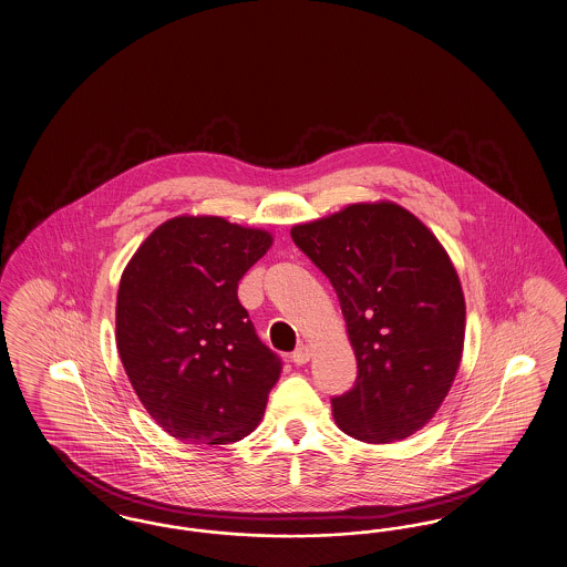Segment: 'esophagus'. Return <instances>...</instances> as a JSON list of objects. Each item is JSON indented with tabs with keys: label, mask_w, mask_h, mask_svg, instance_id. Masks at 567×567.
Wrapping results in <instances>:
<instances>
[{
	"label": "esophagus",
	"mask_w": 567,
	"mask_h": 567,
	"mask_svg": "<svg viewBox=\"0 0 567 567\" xmlns=\"http://www.w3.org/2000/svg\"><path fill=\"white\" fill-rule=\"evenodd\" d=\"M310 349L308 347H297L296 351L291 352V361L296 363V365H303V363H308L310 361Z\"/></svg>",
	"instance_id": "obj_1"
}]
</instances>
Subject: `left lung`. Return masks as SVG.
Masks as SVG:
<instances>
[{
  "label": "left lung",
  "mask_w": 567,
  "mask_h": 567,
  "mask_svg": "<svg viewBox=\"0 0 567 567\" xmlns=\"http://www.w3.org/2000/svg\"><path fill=\"white\" fill-rule=\"evenodd\" d=\"M291 238L336 289L357 357L352 389L331 398L336 423L374 444L419 432L463 352L465 301L446 250L391 202L352 204Z\"/></svg>",
  "instance_id": "obj_1"
}]
</instances>
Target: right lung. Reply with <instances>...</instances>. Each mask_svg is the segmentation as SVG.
<instances>
[{
    "mask_svg": "<svg viewBox=\"0 0 567 567\" xmlns=\"http://www.w3.org/2000/svg\"><path fill=\"white\" fill-rule=\"evenodd\" d=\"M270 246L261 229L176 216L123 271L118 354L140 402L172 437L229 444L261 421L282 361L259 340L238 282Z\"/></svg>",
    "mask_w": 567,
    "mask_h": 567,
    "instance_id": "right-lung-1",
    "label": "right lung"
}]
</instances>
